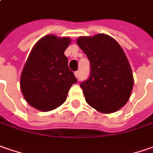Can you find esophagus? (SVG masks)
<instances>
[{"label":"esophagus","instance_id":"esophagus-1","mask_svg":"<svg viewBox=\"0 0 153 153\" xmlns=\"http://www.w3.org/2000/svg\"><path fill=\"white\" fill-rule=\"evenodd\" d=\"M74 75H75V77H76L77 79H79V73L77 71V72H75V73H74Z\"/></svg>","mask_w":153,"mask_h":153}]
</instances>
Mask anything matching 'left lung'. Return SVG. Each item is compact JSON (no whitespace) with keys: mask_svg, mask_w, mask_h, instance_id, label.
Returning a JSON list of instances; mask_svg holds the SVG:
<instances>
[{"mask_svg":"<svg viewBox=\"0 0 153 153\" xmlns=\"http://www.w3.org/2000/svg\"><path fill=\"white\" fill-rule=\"evenodd\" d=\"M76 42L91 63L89 79L80 84L86 103L104 114L123 108L131 96L134 77L121 45L103 33L79 37Z\"/></svg>","mask_w":153,"mask_h":153,"instance_id":"obj_1","label":"left lung"}]
</instances>
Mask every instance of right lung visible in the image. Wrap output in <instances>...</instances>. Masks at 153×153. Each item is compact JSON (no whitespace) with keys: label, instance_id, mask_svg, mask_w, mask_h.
<instances>
[{"label":"right lung","instance_id":"right-lung-1","mask_svg":"<svg viewBox=\"0 0 153 153\" xmlns=\"http://www.w3.org/2000/svg\"><path fill=\"white\" fill-rule=\"evenodd\" d=\"M70 43V37L50 34L40 38L30 50L21 73L20 89L33 108L43 112L56 109L76 83L64 55Z\"/></svg>","mask_w":153,"mask_h":153}]
</instances>
